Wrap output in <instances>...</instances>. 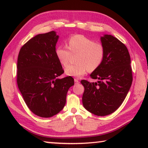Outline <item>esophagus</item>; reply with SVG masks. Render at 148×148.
I'll return each instance as SVG.
<instances>
[{
	"label": "esophagus",
	"instance_id": "obj_1",
	"mask_svg": "<svg viewBox=\"0 0 148 148\" xmlns=\"http://www.w3.org/2000/svg\"><path fill=\"white\" fill-rule=\"evenodd\" d=\"M74 82H75V84H77L79 83V79H77V78H75V79H74Z\"/></svg>",
	"mask_w": 148,
	"mask_h": 148
}]
</instances>
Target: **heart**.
Listing matches in <instances>:
<instances>
[{"mask_svg":"<svg viewBox=\"0 0 148 148\" xmlns=\"http://www.w3.org/2000/svg\"><path fill=\"white\" fill-rule=\"evenodd\" d=\"M67 47L59 45L56 47V55L62 66L69 64L71 54L79 53L76 64H70L64 70L68 76L80 77L87 71H94L103 62L105 49L103 45L95 42L93 40L82 34H76L70 37Z\"/></svg>","mask_w":148,"mask_h":148,"instance_id":"1","label":"heart"}]
</instances>
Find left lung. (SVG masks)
<instances>
[{"label": "left lung", "instance_id": "8db88e82", "mask_svg": "<svg viewBox=\"0 0 148 148\" xmlns=\"http://www.w3.org/2000/svg\"><path fill=\"white\" fill-rule=\"evenodd\" d=\"M105 49L103 62L92 72L97 82L82 80L84 87L82 102L87 111L96 116L111 114L121 106L131 88L132 82L131 57L128 49L112 35L101 38Z\"/></svg>", "mask_w": 148, "mask_h": 148}]
</instances>
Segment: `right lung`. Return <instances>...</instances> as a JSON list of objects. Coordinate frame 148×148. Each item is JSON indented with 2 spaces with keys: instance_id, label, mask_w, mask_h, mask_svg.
<instances>
[{
  "instance_id": "obj_1",
  "label": "right lung",
  "mask_w": 148,
  "mask_h": 148,
  "mask_svg": "<svg viewBox=\"0 0 148 148\" xmlns=\"http://www.w3.org/2000/svg\"><path fill=\"white\" fill-rule=\"evenodd\" d=\"M58 38L55 31L36 35L21 47L17 58V86L29 110L42 117L61 111L74 84L71 76L58 77L64 73L56 55Z\"/></svg>"
}]
</instances>
